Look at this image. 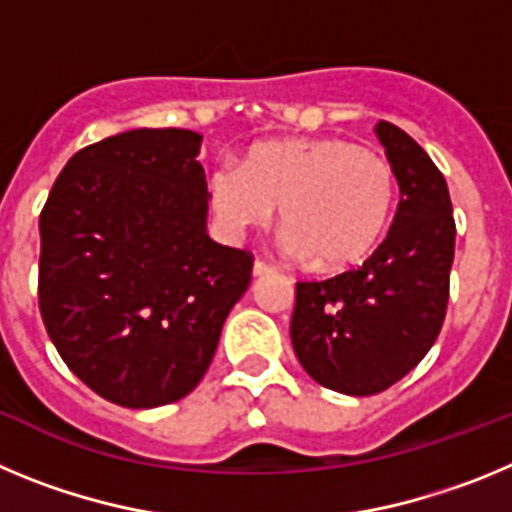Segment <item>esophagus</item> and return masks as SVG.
I'll list each match as a JSON object with an SVG mask.
<instances>
[{
  "mask_svg": "<svg viewBox=\"0 0 512 512\" xmlns=\"http://www.w3.org/2000/svg\"><path fill=\"white\" fill-rule=\"evenodd\" d=\"M271 271H274V266L266 264V261L261 259L253 261V277H264V274H271Z\"/></svg>",
  "mask_w": 512,
  "mask_h": 512,
  "instance_id": "obj_1",
  "label": "esophagus"
}]
</instances>
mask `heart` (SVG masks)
Wrapping results in <instances>:
<instances>
[{
  "label": "heart",
  "mask_w": 512,
  "mask_h": 512,
  "mask_svg": "<svg viewBox=\"0 0 512 512\" xmlns=\"http://www.w3.org/2000/svg\"><path fill=\"white\" fill-rule=\"evenodd\" d=\"M212 210L241 235L282 207L284 246L320 271L366 259L390 225L397 179L387 158L343 138L274 140L253 146L241 169L217 166Z\"/></svg>",
  "instance_id": "b5f03b06"
}]
</instances>
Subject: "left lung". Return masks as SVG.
<instances>
[{"mask_svg": "<svg viewBox=\"0 0 512 512\" xmlns=\"http://www.w3.org/2000/svg\"><path fill=\"white\" fill-rule=\"evenodd\" d=\"M377 135L400 184L395 220L356 269L297 282L289 336L302 369L328 390L377 395L420 364L449 305L456 223L446 179L392 122Z\"/></svg>", "mask_w": 512, "mask_h": 512, "instance_id": "8db88e82", "label": "left lung"}]
</instances>
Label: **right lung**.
<instances>
[{
    "mask_svg": "<svg viewBox=\"0 0 512 512\" xmlns=\"http://www.w3.org/2000/svg\"><path fill=\"white\" fill-rule=\"evenodd\" d=\"M200 133L140 128L69 158L40 212L38 307L71 372L122 408L200 384L253 253L205 233Z\"/></svg>",
    "mask_w": 512,
    "mask_h": 512,
    "instance_id": "add662e5",
    "label": "right lung"
}]
</instances>
